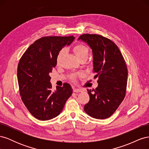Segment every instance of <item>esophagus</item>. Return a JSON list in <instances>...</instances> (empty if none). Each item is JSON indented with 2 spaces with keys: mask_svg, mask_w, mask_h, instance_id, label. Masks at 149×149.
<instances>
[{
  "mask_svg": "<svg viewBox=\"0 0 149 149\" xmlns=\"http://www.w3.org/2000/svg\"><path fill=\"white\" fill-rule=\"evenodd\" d=\"M73 91L75 93H79L82 91L81 89H78V88H74L73 89Z\"/></svg>",
  "mask_w": 149,
  "mask_h": 149,
  "instance_id": "34e87169",
  "label": "esophagus"
}]
</instances>
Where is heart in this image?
<instances>
[{"mask_svg":"<svg viewBox=\"0 0 149 149\" xmlns=\"http://www.w3.org/2000/svg\"><path fill=\"white\" fill-rule=\"evenodd\" d=\"M73 51L74 53L76 56H77L79 59L81 60H86L89 55V49L88 47H86L83 44H78L73 48ZM65 53V49H61V50L58 52L56 56V63L57 65H60L61 63ZM81 76V74L77 73H72L70 75V78L71 81H76L78 78H79Z\"/></svg>","mask_w":149,"mask_h":149,"instance_id":"obj_1","label":"heart"}]
</instances>
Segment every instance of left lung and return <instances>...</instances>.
Listing matches in <instances>:
<instances>
[{"mask_svg": "<svg viewBox=\"0 0 149 149\" xmlns=\"http://www.w3.org/2000/svg\"><path fill=\"white\" fill-rule=\"evenodd\" d=\"M92 48L93 73L98 86L87 89L89 101L84 110L93 118H109L124 100L127 89L128 70L118 46L109 38L97 34H83L79 37Z\"/></svg>", "mask_w": 149, "mask_h": 149, "instance_id": "left-lung-1", "label": "left lung"}]
</instances>
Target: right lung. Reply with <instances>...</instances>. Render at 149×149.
I'll return each instance as SVG.
<instances>
[{"mask_svg": "<svg viewBox=\"0 0 149 149\" xmlns=\"http://www.w3.org/2000/svg\"><path fill=\"white\" fill-rule=\"evenodd\" d=\"M74 39L73 36L43 37L31 44L20 59L17 68L20 95L30 114L38 120H47L59 115L73 93L68 83L52 91L49 73L56 65L58 52Z\"/></svg>", "mask_w": 149, "mask_h": 149, "instance_id": "right-lung-1", "label": "right lung"}]
</instances>
